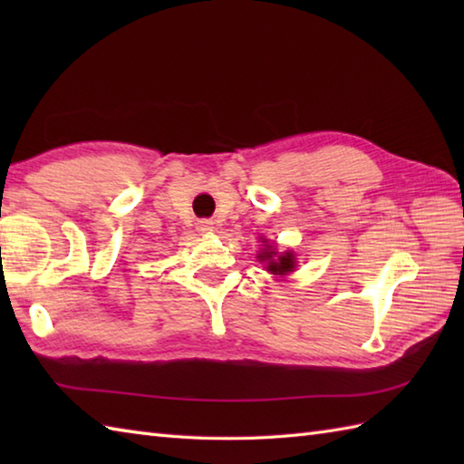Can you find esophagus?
Segmentation results:
<instances>
[{"mask_svg": "<svg viewBox=\"0 0 464 464\" xmlns=\"http://www.w3.org/2000/svg\"><path fill=\"white\" fill-rule=\"evenodd\" d=\"M197 231H199V233H211L213 231V221L211 219L197 221Z\"/></svg>", "mask_w": 464, "mask_h": 464, "instance_id": "34e87169", "label": "esophagus"}]
</instances>
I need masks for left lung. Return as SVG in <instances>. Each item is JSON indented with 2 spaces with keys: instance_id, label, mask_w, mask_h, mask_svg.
Returning <instances> with one entry per match:
<instances>
[{
  "instance_id": "obj_1",
  "label": "left lung",
  "mask_w": 464,
  "mask_h": 464,
  "mask_svg": "<svg viewBox=\"0 0 464 464\" xmlns=\"http://www.w3.org/2000/svg\"><path fill=\"white\" fill-rule=\"evenodd\" d=\"M275 253L271 247L265 251V253H261L259 255V259L261 261H265L267 259L269 261V265H267V271H271V273H275V275H285V273H289V271H293L295 269V259H293V253H285V255H279L277 259H275Z\"/></svg>"
}]
</instances>
